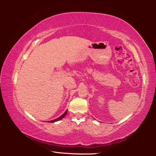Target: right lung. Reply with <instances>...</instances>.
Segmentation results:
<instances>
[{"instance_id": "right-lung-1", "label": "right lung", "mask_w": 156, "mask_h": 156, "mask_svg": "<svg viewBox=\"0 0 156 156\" xmlns=\"http://www.w3.org/2000/svg\"><path fill=\"white\" fill-rule=\"evenodd\" d=\"M67 111H66V112H65L64 113H63V114H62V115H60L59 118H56V119H55V120L49 121V122H56V121H58V120H61L62 118H64L65 116L66 115V114H67Z\"/></svg>"}]
</instances>
